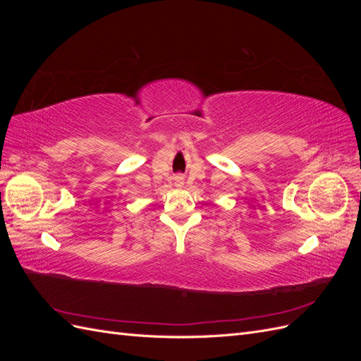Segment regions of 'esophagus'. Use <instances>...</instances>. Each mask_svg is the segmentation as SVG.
I'll list each match as a JSON object with an SVG mask.
<instances>
[{
	"mask_svg": "<svg viewBox=\"0 0 361 361\" xmlns=\"http://www.w3.org/2000/svg\"><path fill=\"white\" fill-rule=\"evenodd\" d=\"M178 185H179V187L182 185V178H178Z\"/></svg>",
	"mask_w": 361,
	"mask_h": 361,
	"instance_id": "esophagus-1",
	"label": "esophagus"
}]
</instances>
